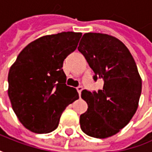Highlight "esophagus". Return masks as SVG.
I'll list each match as a JSON object with an SVG mask.
<instances>
[{
  "label": "esophagus",
  "mask_w": 152,
  "mask_h": 152,
  "mask_svg": "<svg viewBox=\"0 0 152 152\" xmlns=\"http://www.w3.org/2000/svg\"><path fill=\"white\" fill-rule=\"evenodd\" d=\"M82 90H83V87L82 86H78L77 87V91H78V92H79V95H81V91H82Z\"/></svg>",
  "instance_id": "34e87169"
}]
</instances>
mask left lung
<instances>
[{
	"instance_id": "left-lung-1",
	"label": "left lung",
	"mask_w": 152,
	"mask_h": 152,
	"mask_svg": "<svg viewBox=\"0 0 152 152\" xmlns=\"http://www.w3.org/2000/svg\"><path fill=\"white\" fill-rule=\"evenodd\" d=\"M78 50L95 73L93 80H103L97 92H81L88 109L80 115V127L91 137L113 136L129 123L138 109L142 80L137 65L125 44L110 35L86 33Z\"/></svg>"
}]
</instances>
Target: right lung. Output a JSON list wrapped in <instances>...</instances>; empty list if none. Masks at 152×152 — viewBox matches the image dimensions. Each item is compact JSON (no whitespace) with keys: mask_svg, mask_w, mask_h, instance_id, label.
Returning a JSON list of instances; mask_svg holds the SVG:
<instances>
[{"mask_svg":"<svg viewBox=\"0 0 152 152\" xmlns=\"http://www.w3.org/2000/svg\"><path fill=\"white\" fill-rule=\"evenodd\" d=\"M81 32L41 37L19 54L8 72V96L19 121L36 133L56 129L66 106L79 98L66 85L63 61L76 50Z\"/></svg>","mask_w":152,"mask_h":152,"instance_id":"1","label":"right lung"}]
</instances>
